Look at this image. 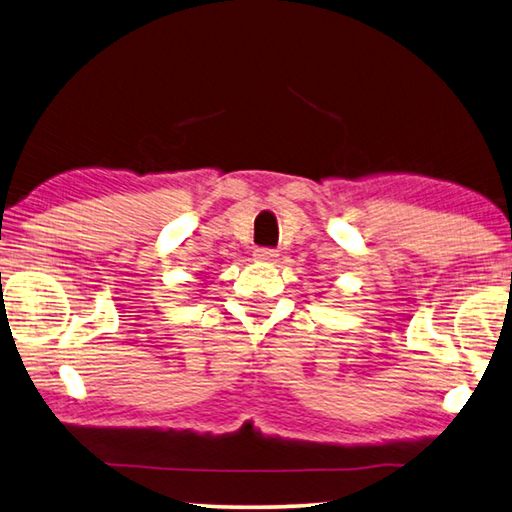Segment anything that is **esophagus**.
Listing matches in <instances>:
<instances>
[{"label": "esophagus", "instance_id": "obj_1", "mask_svg": "<svg viewBox=\"0 0 512 512\" xmlns=\"http://www.w3.org/2000/svg\"><path fill=\"white\" fill-rule=\"evenodd\" d=\"M255 257L259 259V262H273V259L277 257V250L275 248H257Z\"/></svg>", "mask_w": 512, "mask_h": 512}]
</instances>
